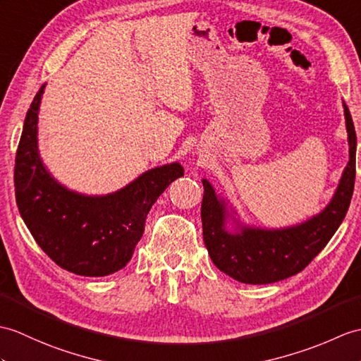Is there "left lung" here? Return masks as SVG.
I'll return each mask as SVG.
<instances>
[{"label": "left lung", "instance_id": "left-lung-1", "mask_svg": "<svg viewBox=\"0 0 361 361\" xmlns=\"http://www.w3.org/2000/svg\"><path fill=\"white\" fill-rule=\"evenodd\" d=\"M345 107L349 138V163L331 203L311 220L284 229H258L240 226V232L226 231V206L214 188L203 180L201 203L203 238L214 264L232 279L247 284L275 283L301 272L328 245L350 204L355 183L357 135L348 106Z\"/></svg>", "mask_w": 361, "mask_h": 361}]
</instances>
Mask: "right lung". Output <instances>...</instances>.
<instances>
[{"mask_svg":"<svg viewBox=\"0 0 361 361\" xmlns=\"http://www.w3.org/2000/svg\"><path fill=\"white\" fill-rule=\"evenodd\" d=\"M44 85L27 111L15 158V198L38 246L63 267L85 276L123 269L142 237L150 207L172 181L178 163L155 167L104 197L77 194L55 181L38 154V109Z\"/></svg>","mask_w":361,"mask_h":361,"instance_id":"1","label":"right lung"}]
</instances>
